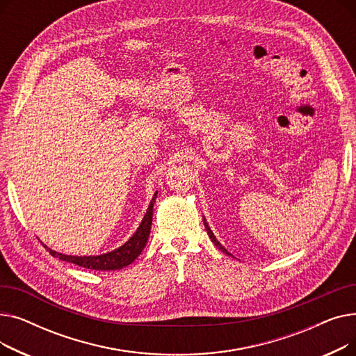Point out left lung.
I'll list each match as a JSON object with an SVG mask.
<instances>
[{
  "instance_id": "left-lung-1",
  "label": "left lung",
  "mask_w": 356,
  "mask_h": 356,
  "mask_svg": "<svg viewBox=\"0 0 356 356\" xmlns=\"http://www.w3.org/2000/svg\"><path fill=\"white\" fill-rule=\"evenodd\" d=\"M203 222H204V228H207V232H208V235H209V238L212 239V242H213V244L220 250V251H223V252H225V254H228V255H231L225 248H223L222 247V244H220V242L215 238V235H213V232L211 231V228H209V225H208V223H207V219H203Z\"/></svg>"
}]
</instances>
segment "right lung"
I'll list each match as a JSON object with an SVG mask.
<instances>
[{
    "mask_svg": "<svg viewBox=\"0 0 356 356\" xmlns=\"http://www.w3.org/2000/svg\"><path fill=\"white\" fill-rule=\"evenodd\" d=\"M157 193H154L152 202H149V207L147 209V213L144 215L140 227L137 228L136 234L131 236L125 244L114 251L102 254V255H83V257H76V255H65V254H59L50 248H47L44 245V248H47V251L62 261H67V263L76 264L79 267L83 268H89V270H98V271H106V270H121L127 266H129L133 261L141 254V251L144 250L147 239L149 235V229H152V222H153V207L156 202Z\"/></svg>",
    "mask_w": 356,
    "mask_h": 356,
    "instance_id": "add662e5",
    "label": "right lung"
}]
</instances>
